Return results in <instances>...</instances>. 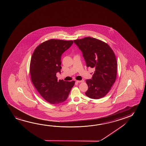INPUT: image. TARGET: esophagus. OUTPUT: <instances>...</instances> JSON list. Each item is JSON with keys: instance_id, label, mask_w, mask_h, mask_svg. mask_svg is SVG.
I'll return each instance as SVG.
<instances>
[{"instance_id": "obj_1", "label": "esophagus", "mask_w": 146, "mask_h": 146, "mask_svg": "<svg viewBox=\"0 0 146 146\" xmlns=\"http://www.w3.org/2000/svg\"><path fill=\"white\" fill-rule=\"evenodd\" d=\"M84 81V80H76V82H78V83H80V82H83Z\"/></svg>"}]
</instances>
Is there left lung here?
<instances>
[{
    "instance_id": "8db88e82",
    "label": "left lung",
    "mask_w": 146,
    "mask_h": 146,
    "mask_svg": "<svg viewBox=\"0 0 146 146\" xmlns=\"http://www.w3.org/2000/svg\"><path fill=\"white\" fill-rule=\"evenodd\" d=\"M74 42L82 51L86 67L95 69L92 79L86 80V96L94 99L102 98L116 79L117 62L115 53L107 43L97 38L86 37Z\"/></svg>"
}]
</instances>
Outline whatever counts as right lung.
Segmentation results:
<instances>
[{
    "label": "right lung",
    "instance_id": "1",
    "mask_svg": "<svg viewBox=\"0 0 146 146\" xmlns=\"http://www.w3.org/2000/svg\"><path fill=\"white\" fill-rule=\"evenodd\" d=\"M73 43V41L51 39L40 44L31 56V81L41 96L51 104L64 102L75 84V81H58L56 76L62 69L61 56Z\"/></svg>",
    "mask_w": 146,
    "mask_h": 146
}]
</instances>
